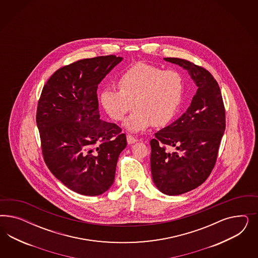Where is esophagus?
I'll return each instance as SVG.
<instances>
[{"instance_id": "esophagus-1", "label": "esophagus", "mask_w": 258, "mask_h": 258, "mask_svg": "<svg viewBox=\"0 0 258 258\" xmlns=\"http://www.w3.org/2000/svg\"><path fill=\"white\" fill-rule=\"evenodd\" d=\"M126 141H127V144H128V145H133V144L136 143L138 140H137L136 138H134L132 135L128 134V135L126 136Z\"/></svg>"}]
</instances>
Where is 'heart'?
I'll return each instance as SVG.
<instances>
[{"label":"heart","instance_id":"heart-1","mask_svg":"<svg viewBox=\"0 0 258 258\" xmlns=\"http://www.w3.org/2000/svg\"><path fill=\"white\" fill-rule=\"evenodd\" d=\"M120 90L105 89L100 94L102 108L109 117L121 121L130 133H139L151 125L164 126L180 109L183 96V78L180 72L147 63H137L119 79Z\"/></svg>","mask_w":258,"mask_h":258}]
</instances>
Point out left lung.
Masks as SVG:
<instances>
[{
	"label": "left lung",
	"mask_w": 258,
	"mask_h": 258,
	"mask_svg": "<svg viewBox=\"0 0 258 258\" xmlns=\"http://www.w3.org/2000/svg\"><path fill=\"white\" fill-rule=\"evenodd\" d=\"M187 71L198 90L186 111L150 141V168L165 195L184 194L203 184L217 161L225 131V110L219 84L208 71L185 59L164 57ZM174 148V153L166 149Z\"/></svg>",
	"instance_id": "8db88e82"
}]
</instances>
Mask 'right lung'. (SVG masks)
Returning <instances> with one entry per match:
<instances>
[{
    "label": "right lung",
    "instance_id": "add662e5",
    "mask_svg": "<svg viewBox=\"0 0 258 258\" xmlns=\"http://www.w3.org/2000/svg\"><path fill=\"white\" fill-rule=\"evenodd\" d=\"M123 57L85 58L58 69L39 98L37 125L48 168L66 187L98 196L112 185L126 137L100 119L97 88Z\"/></svg>",
    "mask_w": 258,
    "mask_h": 258
}]
</instances>
